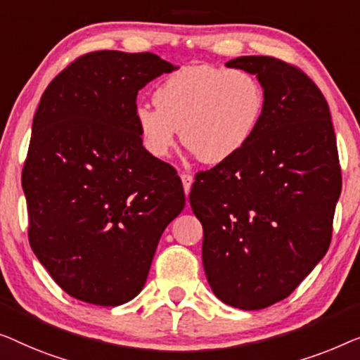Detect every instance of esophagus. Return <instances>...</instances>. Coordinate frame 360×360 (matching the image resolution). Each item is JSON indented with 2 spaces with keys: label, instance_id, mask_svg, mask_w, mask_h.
Returning <instances> with one entry per match:
<instances>
[{
  "label": "esophagus",
  "instance_id": "1",
  "mask_svg": "<svg viewBox=\"0 0 360 360\" xmlns=\"http://www.w3.org/2000/svg\"><path fill=\"white\" fill-rule=\"evenodd\" d=\"M181 181H182V186H184V192L187 195L191 192V186H192V182H194V178H192V174H189V173H181Z\"/></svg>",
  "mask_w": 360,
  "mask_h": 360
}]
</instances>
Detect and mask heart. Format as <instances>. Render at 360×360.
<instances>
[{
	"mask_svg": "<svg viewBox=\"0 0 360 360\" xmlns=\"http://www.w3.org/2000/svg\"><path fill=\"white\" fill-rule=\"evenodd\" d=\"M155 103L134 110L148 153L168 155L181 130L182 145L197 160L219 165L240 153L255 135L266 93L245 70L187 65L156 88Z\"/></svg>",
	"mask_w": 360,
	"mask_h": 360,
	"instance_id": "1",
	"label": "heart"
}]
</instances>
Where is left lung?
<instances>
[{
	"label": "left lung",
	"instance_id": "obj_1",
	"mask_svg": "<svg viewBox=\"0 0 360 360\" xmlns=\"http://www.w3.org/2000/svg\"><path fill=\"white\" fill-rule=\"evenodd\" d=\"M226 67L256 75L264 110L240 153L197 173L189 200L212 290L226 305L261 310L326 255L341 166L325 96L300 68L262 55Z\"/></svg>",
	"mask_w": 360,
	"mask_h": 360
}]
</instances>
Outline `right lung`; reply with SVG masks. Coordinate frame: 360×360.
I'll list each match as a JSON object with an SVG mask.
<instances>
[{"mask_svg":"<svg viewBox=\"0 0 360 360\" xmlns=\"http://www.w3.org/2000/svg\"><path fill=\"white\" fill-rule=\"evenodd\" d=\"M158 55H81L44 91L22 169L29 243L68 295L117 307L140 293L166 226L184 209L173 166L145 150L134 110Z\"/></svg>","mask_w":360,"mask_h":360,"instance_id":"1","label":"right lung"}]
</instances>
